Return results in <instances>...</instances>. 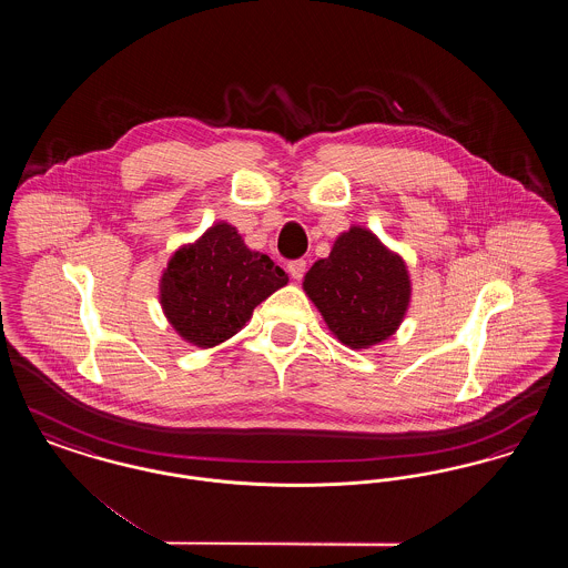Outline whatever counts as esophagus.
Instances as JSON below:
<instances>
[{
  "instance_id": "obj_1",
  "label": "esophagus",
  "mask_w": 568,
  "mask_h": 568,
  "mask_svg": "<svg viewBox=\"0 0 568 568\" xmlns=\"http://www.w3.org/2000/svg\"><path fill=\"white\" fill-rule=\"evenodd\" d=\"M287 272L292 274V278L300 281V278L304 276V272H306V262H304V260H292V262H287Z\"/></svg>"
}]
</instances>
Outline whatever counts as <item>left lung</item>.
Wrapping results in <instances>:
<instances>
[{"label":"left lung","instance_id":"obj_1","mask_svg":"<svg viewBox=\"0 0 568 568\" xmlns=\"http://www.w3.org/2000/svg\"><path fill=\"white\" fill-rule=\"evenodd\" d=\"M302 290L343 345L371 349L405 322L413 285L403 255L373 230L352 225L304 274Z\"/></svg>","mask_w":568,"mask_h":568}]
</instances>
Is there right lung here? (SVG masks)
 I'll return each mask as SVG.
<instances>
[{
    "label": "right lung",
    "mask_w": 568,
    "mask_h": 568,
    "mask_svg": "<svg viewBox=\"0 0 568 568\" xmlns=\"http://www.w3.org/2000/svg\"><path fill=\"white\" fill-rule=\"evenodd\" d=\"M287 281L268 255L244 244L234 225L216 221L172 253L160 278V304L185 343L211 349L239 334L253 308Z\"/></svg>",
    "instance_id": "1"
}]
</instances>
